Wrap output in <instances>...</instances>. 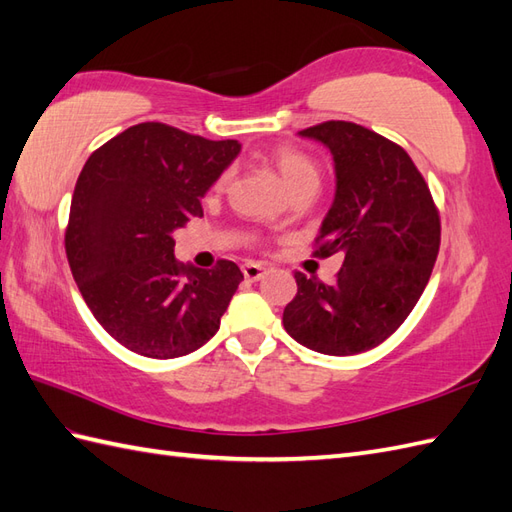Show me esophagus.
Wrapping results in <instances>:
<instances>
[{
	"instance_id": "esophagus-1",
	"label": "esophagus",
	"mask_w": 512,
	"mask_h": 512,
	"mask_svg": "<svg viewBox=\"0 0 512 512\" xmlns=\"http://www.w3.org/2000/svg\"><path fill=\"white\" fill-rule=\"evenodd\" d=\"M264 270L266 268L261 264H255V261H246V264L242 266V272L248 281H259L261 277H264Z\"/></svg>"
}]
</instances>
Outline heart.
<instances>
[{
    "mask_svg": "<svg viewBox=\"0 0 512 512\" xmlns=\"http://www.w3.org/2000/svg\"><path fill=\"white\" fill-rule=\"evenodd\" d=\"M274 166L281 173L287 190L298 192L303 188H318L320 186V170L316 162L303 151H298L294 147H279L272 155ZM229 179V173H225L218 181V188H222Z\"/></svg>",
    "mask_w": 512,
    "mask_h": 512,
    "instance_id": "b5f03b06",
    "label": "heart"
}]
</instances>
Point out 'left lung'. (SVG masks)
<instances>
[{"label":"left lung","instance_id":"8db88e82","mask_svg":"<svg viewBox=\"0 0 512 512\" xmlns=\"http://www.w3.org/2000/svg\"><path fill=\"white\" fill-rule=\"evenodd\" d=\"M298 134L333 155L335 199L316 255L342 253L344 264L333 285L294 274L298 292L283 311V326L322 355H359L396 333L417 305L439 253V212L400 144L348 121Z\"/></svg>","mask_w":512,"mask_h":512}]
</instances>
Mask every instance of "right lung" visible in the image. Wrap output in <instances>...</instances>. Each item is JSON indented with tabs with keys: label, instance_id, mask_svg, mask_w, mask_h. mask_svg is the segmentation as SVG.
<instances>
[{
	"label": "right lung",
	"instance_id": "1",
	"mask_svg": "<svg viewBox=\"0 0 512 512\" xmlns=\"http://www.w3.org/2000/svg\"><path fill=\"white\" fill-rule=\"evenodd\" d=\"M242 144L140 123L88 157L64 233L88 309L116 342L151 359L201 348L220 329L244 274L229 259L212 270L175 259L173 233L203 216L201 199Z\"/></svg>",
	"mask_w": 512,
	"mask_h": 512
}]
</instances>
